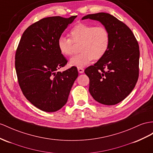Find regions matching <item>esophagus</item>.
<instances>
[{"mask_svg": "<svg viewBox=\"0 0 153 153\" xmlns=\"http://www.w3.org/2000/svg\"><path fill=\"white\" fill-rule=\"evenodd\" d=\"M77 70H78V72H79V73H80V74H82V73L84 72V69L83 68L78 67Z\"/></svg>", "mask_w": 153, "mask_h": 153, "instance_id": "obj_1", "label": "esophagus"}]
</instances>
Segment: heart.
I'll return each mask as SVG.
<instances>
[{
	"label": "heart",
	"mask_w": 153,
	"mask_h": 153,
	"mask_svg": "<svg viewBox=\"0 0 153 153\" xmlns=\"http://www.w3.org/2000/svg\"><path fill=\"white\" fill-rule=\"evenodd\" d=\"M69 36L59 37L57 46L63 56H69L74 52V43L80 42L81 52L70 60V65L77 68L84 67L94 59H100L107 53L110 45V33L103 26L79 23L70 29Z\"/></svg>",
	"instance_id": "b5f03b06"
}]
</instances>
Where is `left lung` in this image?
<instances>
[{"label":"left lung","instance_id":"1","mask_svg":"<svg viewBox=\"0 0 153 153\" xmlns=\"http://www.w3.org/2000/svg\"><path fill=\"white\" fill-rule=\"evenodd\" d=\"M87 19L100 21L111 36L107 53L85 70L90 79L89 92L97 102L114 105L128 96L138 81V42L131 30L111 14H89L82 20Z\"/></svg>","mask_w":153,"mask_h":153}]
</instances>
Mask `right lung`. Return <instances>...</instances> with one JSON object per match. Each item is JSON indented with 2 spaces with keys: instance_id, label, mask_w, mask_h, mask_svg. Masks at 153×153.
Wrapping results in <instances>:
<instances>
[{
  "instance_id": "obj_1",
  "label": "right lung",
  "mask_w": 153,
  "mask_h": 153,
  "mask_svg": "<svg viewBox=\"0 0 153 153\" xmlns=\"http://www.w3.org/2000/svg\"><path fill=\"white\" fill-rule=\"evenodd\" d=\"M76 17L43 18L25 31L19 43L15 61L19 85L26 98L42 111L63 107L78 76L76 66L57 71L68 62L57 40Z\"/></svg>"
}]
</instances>
